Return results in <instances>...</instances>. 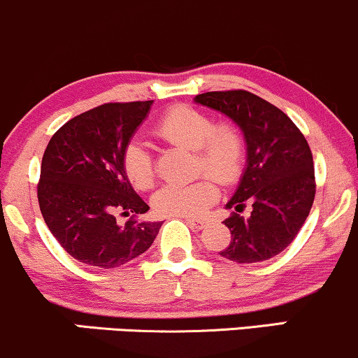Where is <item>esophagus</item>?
Here are the masks:
<instances>
[{"instance_id":"esophagus-1","label":"esophagus","mask_w":358,"mask_h":358,"mask_svg":"<svg viewBox=\"0 0 358 358\" xmlns=\"http://www.w3.org/2000/svg\"><path fill=\"white\" fill-rule=\"evenodd\" d=\"M185 220H187L188 225H192L193 229H199V231H202V229H205V225H207V222L202 219H192V217H185Z\"/></svg>"}]
</instances>
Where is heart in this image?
I'll list each match as a JSON object with an SVG mask.
<instances>
[{
    "label": "heart",
    "mask_w": 358,
    "mask_h": 358,
    "mask_svg": "<svg viewBox=\"0 0 358 358\" xmlns=\"http://www.w3.org/2000/svg\"><path fill=\"white\" fill-rule=\"evenodd\" d=\"M156 134L173 145L196 151V171H207L217 182L232 183L244 165V139L231 124H215L202 110L176 106L166 110L156 124ZM127 178L136 188H150L155 182V159L141 139H133L122 155ZM215 183L202 176L192 183L163 185L153 196L155 210L166 217H195L217 200Z\"/></svg>",
    "instance_id": "obj_1"
}]
</instances>
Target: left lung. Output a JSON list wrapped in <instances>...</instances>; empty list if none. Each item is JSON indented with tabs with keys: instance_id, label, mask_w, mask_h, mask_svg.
<instances>
[{
	"instance_id": "1",
	"label": "left lung",
	"mask_w": 358,
	"mask_h": 358,
	"mask_svg": "<svg viewBox=\"0 0 358 358\" xmlns=\"http://www.w3.org/2000/svg\"><path fill=\"white\" fill-rule=\"evenodd\" d=\"M232 119L244 134L245 168L225 208L231 244L220 250L229 261L250 264L278 256L298 236L315 200L313 156L301 131L268 101L248 90L205 92L195 97ZM253 205L249 217L237 211Z\"/></svg>"
}]
</instances>
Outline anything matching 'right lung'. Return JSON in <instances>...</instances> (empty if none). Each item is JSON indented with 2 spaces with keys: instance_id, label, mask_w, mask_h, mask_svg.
<instances>
[{
  "instance_id": "1",
  "label": "right lung",
  "mask_w": 358,
  "mask_h": 358,
  "mask_svg": "<svg viewBox=\"0 0 358 358\" xmlns=\"http://www.w3.org/2000/svg\"><path fill=\"white\" fill-rule=\"evenodd\" d=\"M153 101L109 102L76 116L53 134L42 158L38 203L43 220L73 259L119 268L150 249L163 222H141L150 207L127 178L122 155ZM122 211L134 217L115 222Z\"/></svg>"
}]
</instances>
